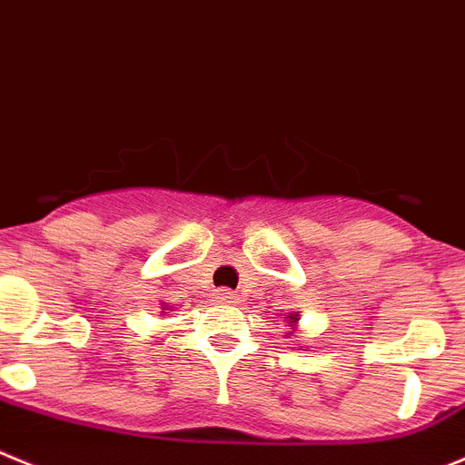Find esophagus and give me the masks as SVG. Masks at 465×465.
Returning a JSON list of instances; mask_svg holds the SVG:
<instances>
[{
  "mask_svg": "<svg viewBox=\"0 0 465 465\" xmlns=\"http://www.w3.org/2000/svg\"><path fill=\"white\" fill-rule=\"evenodd\" d=\"M215 301L223 302V305H233V302H238V293L229 292V289H218V293H215Z\"/></svg>",
  "mask_w": 465,
  "mask_h": 465,
  "instance_id": "34e87169",
  "label": "esophagus"
}]
</instances>
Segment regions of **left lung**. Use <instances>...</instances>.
Returning <instances> with one entry per match:
<instances>
[{
  "instance_id": "obj_1",
  "label": "left lung",
  "mask_w": 465,
  "mask_h": 465,
  "mask_svg": "<svg viewBox=\"0 0 465 465\" xmlns=\"http://www.w3.org/2000/svg\"><path fill=\"white\" fill-rule=\"evenodd\" d=\"M284 319H286V323H289V328H292V331L286 332V335L293 337V335H296L298 321H301V312H289V314H284Z\"/></svg>"
}]
</instances>
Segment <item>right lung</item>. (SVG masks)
<instances>
[{"label":"right lung","mask_w":465,"mask_h":465,"mask_svg":"<svg viewBox=\"0 0 465 465\" xmlns=\"http://www.w3.org/2000/svg\"><path fill=\"white\" fill-rule=\"evenodd\" d=\"M167 310H169V307L163 302V314H167Z\"/></svg>","instance_id":"obj_1"}]
</instances>
